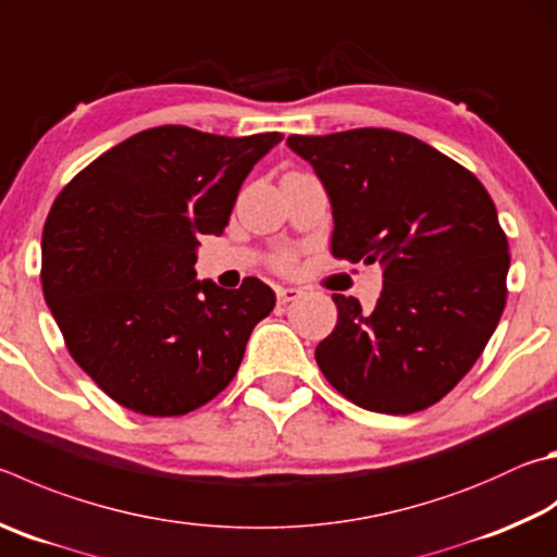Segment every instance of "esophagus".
<instances>
[{"label": "esophagus", "mask_w": 557, "mask_h": 557, "mask_svg": "<svg viewBox=\"0 0 557 557\" xmlns=\"http://www.w3.org/2000/svg\"><path fill=\"white\" fill-rule=\"evenodd\" d=\"M275 295H277L280 305H287V301H295L297 297H301V289H297V287H277Z\"/></svg>", "instance_id": "obj_1"}]
</instances>
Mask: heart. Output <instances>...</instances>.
Masks as SVG:
<instances>
[{
    "instance_id": "heart-1",
    "label": "heart",
    "mask_w": 557,
    "mask_h": 557,
    "mask_svg": "<svg viewBox=\"0 0 557 557\" xmlns=\"http://www.w3.org/2000/svg\"><path fill=\"white\" fill-rule=\"evenodd\" d=\"M289 262H292V258H289V256H285V258H280V265H282V268H287V265H289Z\"/></svg>"
}]
</instances>
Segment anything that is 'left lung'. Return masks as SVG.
<instances>
[{
    "label": "left lung",
    "instance_id": "8db88e82",
    "mask_svg": "<svg viewBox=\"0 0 557 557\" xmlns=\"http://www.w3.org/2000/svg\"><path fill=\"white\" fill-rule=\"evenodd\" d=\"M333 207L331 252L380 262L372 311L333 295L338 323L317 346L333 387L380 413L429 409L468 375L507 305L509 244L470 170L389 128L289 136Z\"/></svg>",
    "mask_w": 557,
    "mask_h": 557
}]
</instances>
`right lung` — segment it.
I'll use <instances>...</instances> for the list:
<instances>
[{
    "mask_svg": "<svg viewBox=\"0 0 557 557\" xmlns=\"http://www.w3.org/2000/svg\"><path fill=\"white\" fill-rule=\"evenodd\" d=\"M280 140L156 126L99 156L53 201L44 297L70 356L121 407L182 417L234 380L275 292L258 277L238 289L197 280V246L224 234L240 185Z\"/></svg>",
    "mask_w": 557,
    "mask_h": 557,
    "instance_id": "right-lung-1",
    "label": "right lung"
}]
</instances>
